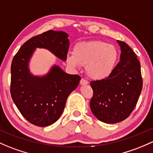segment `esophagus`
<instances>
[{
  "label": "esophagus",
  "instance_id": "esophagus-1",
  "mask_svg": "<svg viewBox=\"0 0 153 153\" xmlns=\"http://www.w3.org/2000/svg\"><path fill=\"white\" fill-rule=\"evenodd\" d=\"M80 83H81V85H86L89 83V82L86 81V79H83V78H82L81 80V81H80Z\"/></svg>",
  "mask_w": 153,
  "mask_h": 153
}]
</instances>
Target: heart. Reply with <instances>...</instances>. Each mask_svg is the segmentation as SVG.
I'll use <instances>...</instances> for the list:
<instances>
[{"label":"heart","mask_w":153,"mask_h":153,"mask_svg":"<svg viewBox=\"0 0 153 153\" xmlns=\"http://www.w3.org/2000/svg\"><path fill=\"white\" fill-rule=\"evenodd\" d=\"M118 59V51L113 45L102 41H86L75 44L73 53L66 56V62L74 69L86 66L89 78L102 80L111 75Z\"/></svg>","instance_id":"b5f03b06"}]
</instances>
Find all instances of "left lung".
Returning <instances> with one entry per match:
<instances>
[{
    "label": "left lung",
    "mask_w": 153,
    "mask_h": 153,
    "mask_svg": "<svg viewBox=\"0 0 153 153\" xmlns=\"http://www.w3.org/2000/svg\"><path fill=\"white\" fill-rule=\"evenodd\" d=\"M121 49L120 62L111 75L90 83L93 97L90 108L101 122L114 124L129 117L136 107L142 89L141 65L136 53L124 42L117 40Z\"/></svg>",
    "instance_id": "1"
}]
</instances>
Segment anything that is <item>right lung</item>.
I'll return each instance as SVG.
<instances>
[{"label":"right lung","mask_w":153,"mask_h":153,"mask_svg":"<svg viewBox=\"0 0 153 153\" xmlns=\"http://www.w3.org/2000/svg\"><path fill=\"white\" fill-rule=\"evenodd\" d=\"M69 45L67 33L50 30L25 42L13 58L11 95L24 118L33 125L46 127L56 123L81 78L66 73L57 65L53 66L45 75H33L28 67L30 58L36 48H45L66 61Z\"/></svg>","instance_id":"1"}]
</instances>
